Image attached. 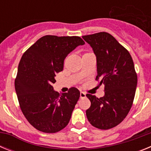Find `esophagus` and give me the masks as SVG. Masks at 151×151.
Masks as SVG:
<instances>
[{"instance_id": "obj_1", "label": "esophagus", "mask_w": 151, "mask_h": 151, "mask_svg": "<svg viewBox=\"0 0 151 151\" xmlns=\"http://www.w3.org/2000/svg\"><path fill=\"white\" fill-rule=\"evenodd\" d=\"M85 97H86V94L85 92H81L80 93V98H85Z\"/></svg>"}]
</instances>
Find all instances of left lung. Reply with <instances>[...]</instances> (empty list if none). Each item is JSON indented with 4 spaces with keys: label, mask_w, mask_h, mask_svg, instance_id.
Returning <instances> with one entry per match:
<instances>
[{
    "label": "left lung",
    "mask_w": 151,
    "mask_h": 151,
    "mask_svg": "<svg viewBox=\"0 0 151 151\" xmlns=\"http://www.w3.org/2000/svg\"><path fill=\"white\" fill-rule=\"evenodd\" d=\"M97 57V81L104 85V96L87 94L91 106L88 120L95 128L115 127L128 115L135 94L138 76L129 52L113 35L105 32L82 36Z\"/></svg>",
    "instance_id": "obj_1"
}]
</instances>
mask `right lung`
Instances as JSON below:
<instances>
[{"mask_svg":"<svg viewBox=\"0 0 151 151\" xmlns=\"http://www.w3.org/2000/svg\"><path fill=\"white\" fill-rule=\"evenodd\" d=\"M85 41L78 36L45 35L22 55L15 78L19 107L37 130L55 133L66 127L80 97L76 88L54 91L56 74L63 71L66 56Z\"/></svg>","mask_w":151,"mask_h":151,"instance_id":"right-lung-1","label":"right lung"}]
</instances>
